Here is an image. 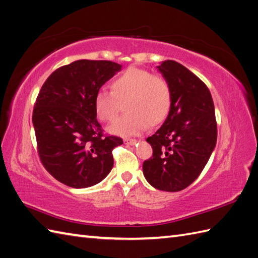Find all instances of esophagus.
Segmentation results:
<instances>
[{
	"label": "esophagus",
	"mask_w": 258,
	"mask_h": 258,
	"mask_svg": "<svg viewBox=\"0 0 258 258\" xmlns=\"http://www.w3.org/2000/svg\"><path fill=\"white\" fill-rule=\"evenodd\" d=\"M124 143L127 144V145H134V144L137 143V140H134V139H125V140H124Z\"/></svg>",
	"instance_id": "34e87169"
}]
</instances>
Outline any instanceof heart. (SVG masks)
<instances>
[{
    "mask_svg": "<svg viewBox=\"0 0 258 258\" xmlns=\"http://www.w3.org/2000/svg\"><path fill=\"white\" fill-rule=\"evenodd\" d=\"M110 92L99 90L93 99L94 114L101 122L111 123L117 116L119 103L127 112L111 126L118 135H137L164 122L172 104V91L164 77L141 68H128L110 82Z\"/></svg>",
    "mask_w": 258,
    "mask_h": 258,
    "instance_id": "1",
    "label": "heart"
}]
</instances>
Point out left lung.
<instances>
[{
  "label": "left lung",
  "instance_id": "1",
  "mask_svg": "<svg viewBox=\"0 0 258 258\" xmlns=\"http://www.w3.org/2000/svg\"><path fill=\"white\" fill-rule=\"evenodd\" d=\"M172 91L168 116L146 141L153 156L143 163L146 180L163 191H180L200 176L217 144L214 104L206 83L177 61L158 66Z\"/></svg>",
  "mask_w": 258,
  "mask_h": 258
}]
</instances>
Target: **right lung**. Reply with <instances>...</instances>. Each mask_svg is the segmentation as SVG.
Returning <instances> with one entry per match:
<instances>
[{"instance_id": "1", "label": "right lung", "mask_w": 258, "mask_h": 258, "mask_svg": "<svg viewBox=\"0 0 258 258\" xmlns=\"http://www.w3.org/2000/svg\"><path fill=\"white\" fill-rule=\"evenodd\" d=\"M121 67L81 59L53 71L40 89L33 111L37 152L45 169L66 185L91 187L112 169V151L123 140L103 133L93 99Z\"/></svg>"}]
</instances>
